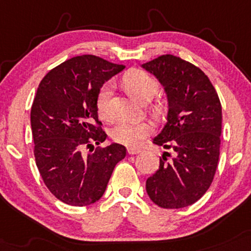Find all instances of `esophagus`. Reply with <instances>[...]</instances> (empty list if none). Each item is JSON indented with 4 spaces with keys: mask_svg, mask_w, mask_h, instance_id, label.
<instances>
[{
    "mask_svg": "<svg viewBox=\"0 0 251 251\" xmlns=\"http://www.w3.org/2000/svg\"><path fill=\"white\" fill-rule=\"evenodd\" d=\"M140 152H141V150L135 149V147H128L127 149L128 154H138V153H140Z\"/></svg>",
    "mask_w": 251,
    "mask_h": 251,
    "instance_id": "esophagus-1",
    "label": "esophagus"
}]
</instances>
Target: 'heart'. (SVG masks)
I'll return each instance as SVG.
<instances>
[{"mask_svg": "<svg viewBox=\"0 0 251 251\" xmlns=\"http://www.w3.org/2000/svg\"><path fill=\"white\" fill-rule=\"evenodd\" d=\"M124 86L139 101H150L159 90L155 78L139 69L127 71L123 78ZM113 86L111 83L104 84L97 96V110L101 118L111 117L110 100L112 97ZM153 132V125L147 120L140 122H123L111 129V138L118 144L126 146H138Z\"/></svg>", "mask_w": 251, "mask_h": 251, "instance_id": "obj_1", "label": "heart"}]
</instances>
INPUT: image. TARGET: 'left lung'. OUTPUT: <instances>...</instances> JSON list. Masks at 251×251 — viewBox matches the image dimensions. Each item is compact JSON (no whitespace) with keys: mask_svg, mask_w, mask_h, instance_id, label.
<instances>
[{"mask_svg":"<svg viewBox=\"0 0 251 251\" xmlns=\"http://www.w3.org/2000/svg\"><path fill=\"white\" fill-rule=\"evenodd\" d=\"M164 86L167 122L153 143L173 151L160 156L159 170L146 181L150 199L161 208L195 203L209 188L220 155L222 108L204 72L173 55L141 65Z\"/></svg>","mask_w":251,"mask_h":251,"instance_id":"left-lung-1","label":"left lung"}]
</instances>
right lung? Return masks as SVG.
<instances>
[{"mask_svg": "<svg viewBox=\"0 0 251 251\" xmlns=\"http://www.w3.org/2000/svg\"><path fill=\"white\" fill-rule=\"evenodd\" d=\"M124 69L100 57L77 56L39 83L30 113L36 165L45 186L66 204L84 207L98 201L125 158L126 149L117 143L95 150L107 137L98 120L97 96ZM84 147L90 149L87 153Z\"/></svg>", "mask_w": 251, "mask_h": 251, "instance_id": "1", "label": "right lung"}]
</instances>
